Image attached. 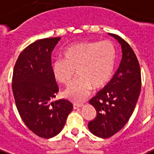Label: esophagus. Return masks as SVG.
I'll return each instance as SVG.
<instances>
[{"label":"esophagus","mask_w":154,"mask_h":154,"mask_svg":"<svg viewBox=\"0 0 154 154\" xmlns=\"http://www.w3.org/2000/svg\"><path fill=\"white\" fill-rule=\"evenodd\" d=\"M83 106V103H73V107L75 109H77L79 108H82Z\"/></svg>","instance_id":"esophagus-1"}]
</instances>
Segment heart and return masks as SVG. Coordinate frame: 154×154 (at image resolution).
Returning <instances> with one entry per match:
<instances>
[{
	"label": "heart",
	"instance_id": "obj_1",
	"mask_svg": "<svg viewBox=\"0 0 154 154\" xmlns=\"http://www.w3.org/2000/svg\"><path fill=\"white\" fill-rule=\"evenodd\" d=\"M63 58L51 63V71L56 80L68 85L76 74L79 77L64 91L73 101L84 100L93 88H103L111 80L116 63V51L108 40L83 42L66 47Z\"/></svg>",
	"mask_w": 154,
	"mask_h": 154
}]
</instances>
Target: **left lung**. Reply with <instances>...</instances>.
Returning a JSON list of instances; mask_svg holds the SVG:
<instances>
[{"mask_svg": "<svg viewBox=\"0 0 154 154\" xmlns=\"http://www.w3.org/2000/svg\"><path fill=\"white\" fill-rule=\"evenodd\" d=\"M108 34L120 44L122 58L110 82L89 101L96 108V116L88 123V128L101 138L110 137L125 125L134 111L141 88L140 64L134 51L120 36Z\"/></svg>", "mask_w": 154, "mask_h": 154, "instance_id": "obj_1", "label": "left lung"}]
</instances>
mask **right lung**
Here are the masks:
<instances>
[{"label": "right lung", "mask_w": 154, "mask_h": 154, "mask_svg": "<svg viewBox=\"0 0 154 154\" xmlns=\"http://www.w3.org/2000/svg\"><path fill=\"white\" fill-rule=\"evenodd\" d=\"M60 38L31 43L19 55L14 69L12 88L21 120L34 134L51 138L60 133L73 104L66 100L51 103L58 86L51 71V52Z\"/></svg>", "instance_id": "1"}]
</instances>
